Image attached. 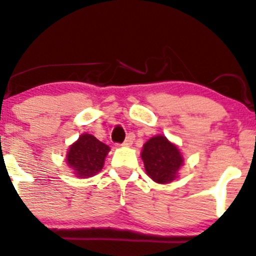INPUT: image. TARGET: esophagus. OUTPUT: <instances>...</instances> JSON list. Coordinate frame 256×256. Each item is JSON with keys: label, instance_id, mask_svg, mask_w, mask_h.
Returning a JSON list of instances; mask_svg holds the SVG:
<instances>
[{"label": "esophagus", "instance_id": "1", "mask_svg": "<svg viewBox=\"0 0 256 256\" xmlns=\"http://www.w3.org/2000/svg\"><path fill=\"white\" fill-rule=\"evenodd\" d=\"M134 141H135V135H134L132 132H130V134H128V137H126L125 141H124L122 146H124V147H130L131 144H134Z\"/></svg>", "mask_w": 256, "mask_h": 256}]
</instances>
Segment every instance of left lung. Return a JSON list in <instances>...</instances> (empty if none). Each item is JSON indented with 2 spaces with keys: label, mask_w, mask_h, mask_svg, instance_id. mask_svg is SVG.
<instances>
[{
  "label": "left lung",
  "mask_w": 256,
  "mask_h": 256,
  "mask_svg": "<svg viewBox=\"0 0 256 256\" xmlns=\"http://www.w3.org/2000/svg\"><path fill=\"white\" fill-rule=\"evenodd\" d=\"M141 157L147 176L160 184H168L178 178L184 162L179 148L162 135L152 137L144 144Z\"/></svg>",
  "instance_id": "obj_1"
}]
</instances>
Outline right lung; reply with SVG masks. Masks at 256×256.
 Listing matches in <instances>:
<instances>
[{
    "mask_svg": "<svg viewBox=\"0 0 256 256\" xmlns=\"http://www.w3.org/2000/svg\"><path fill=\"white\" fill-rule=\"evenodd\" d=\"M109 150V146L93 135L82 134L78 140L70 146L66 162L76 176L90 178L103 169Z\"/></svg>",
    "mask_w": 256,
    "mask_h": 256,
    "instance_id": "obj_1",
    "label": "right lung"
}]
</instances>
